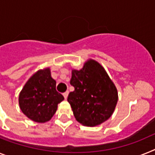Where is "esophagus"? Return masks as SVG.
Wrapping results in <instances>:
<instances>
[{"label":"esophagus","mask_w":155,"mask_h":155,"mask_svg":"<svg viewBox=\"0 0 155 155\" xmlns=\"http://www.w3.org/2000/svg\"><path fill=\"white\" fill-rule=\"evenodd\" d=\"M68 91H66V92L63 93V96H64V99H67V97H68Z\"/></svg>","instance_id":"34e87169"}]
</instances>
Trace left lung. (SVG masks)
<instances>
[{"instance_id": "left-lung-1", "label": "left lung", "mask_w": 155, "mask_h": 155, "mask_svg": "<svg viewBox=\"0 0 155 155\" xmlns=\"http://www.w3.org/2000/svg\"><path fill=\"white\" fill-rule=\"evenodd\" d=\"M68 101L76 120L86 126H96L107 120L118 101V91L104 68L90 59L80 70L73 69Z\"/></svg>"}]
</instances>
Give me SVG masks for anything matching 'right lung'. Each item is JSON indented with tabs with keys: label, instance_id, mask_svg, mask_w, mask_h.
<instances>
[{
	"label": "right lung",
	"instance_id": "add662e5",
	"mask_svg": "<svg viewBox=\"0 0 155 155\" xmlns=\"http://www.w3.org/2000/svg\"><path fill=\"white\" fill-rule=\"evenodd\" d=\"M64 97L56 91V81L49 68L39 70L29 78L19 94L21 111L29 119L46 122L54 115Z\"/></svg>",
	"mask_w": 155,
	"mask_h": 155
}]
</instances>
